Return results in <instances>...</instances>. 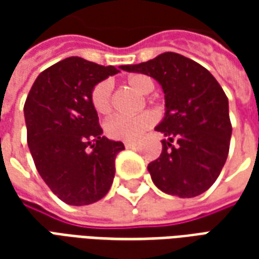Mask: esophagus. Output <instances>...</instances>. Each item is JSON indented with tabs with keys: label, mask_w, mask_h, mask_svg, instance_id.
<instances>
[{
	"label": "esophagus",
	"mask_w": 259,
	"mask_h": 259,
	"mask_svg": "<svg viewBox=\"0 0 259 259\" xmlns=\"http://www.w3.org/2000/svg\"><path fill=\"white\" fill-rule=\"evenodd\" d=\"M136 144H137L136 141H124V147L126 148H133V147H136Z\"/></svg>",
	"instance_id": "obj_1"
}]
</instances>
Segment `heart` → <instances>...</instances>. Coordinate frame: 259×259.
I'll return each instance as SVG.
<instances>
[{
	"label": "heart",
	"instance_id": "1",
	"mask_svg": "<svg viewBox=\"0 0 259 259\" xmlns=\"http://www.w3.org/2000/svg\"><path fill=\"white\" fill-rule=\"evenodd\" d=\"M127 84L140 94H148L154 90V81L146 74H133L127 79ZM112 84L111 81H101L91 91V104L100 115H108L112 109L111 104ZM155 122V115L150 111L136 116H113L105 123V132L116 140H135Z\"/></svg>",
	"mask_w": 259,
	"mask_h": 259
}]
</instances>
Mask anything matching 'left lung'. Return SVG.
Returning <instances> with one entry per match:
<instances>
[{"mask_svg":"<svg viewBox=\"0 0 259 259\" xmlns=\"http://www.w3.org/2000/svg\"><path fill=\"white\" fill-rule=\"evenodd\" d=\"M122 69L151 76L165 94V116L155 130L166 139L159 158L148 163L154 185L180 198L202 194L229 154L232 124L222 87L204 66L176 53Z\"/></svg>","mask_w":259,"mask_h":259,"instance_id":"1","label":"left lung"}]
</instances>
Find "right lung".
<instances>
[{
  "label": "right lung",
  "instance_id": "obj_1",
  "mask_svg": "<svg viewBox=\"0 0 259 259\" xmlns=\"http://www.w3.org/2000/svg\"><path fill=\"white\" fill-rule=\"evenodd\" d=\"M118 72L69 57L38 74L25 102L27 144L37 170L69 205L93 204L112 186L115 158L124 146L102 136L91 91Z\"/></svg>",
  "mask_w": 259,
  "mask_h": 259
}]
</instances>
